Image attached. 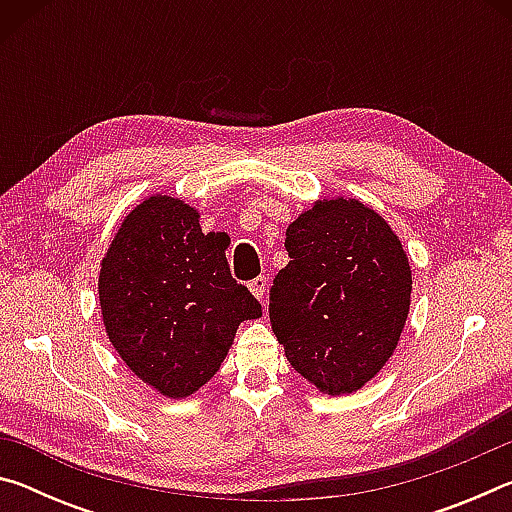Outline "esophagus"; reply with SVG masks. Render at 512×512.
Masks as SVG:
<instances>
[{
	"label": "esophagus",
	"instance_id": "obj_1",
	"mask_svg": "<svg viewBox=\"0 0 512 512\" xmlns=\"http://www.w3.org/2000/svg\"><path fill=\"white\" fill-rule=\"evenodd\" d=\"M248 287H250V291H253V296H255L257 300H264V296H266V287H268V280H266V277L259 275V277H255L253 282L248 284Z\"/></svg>",
	"mask_w": 512,
	"mask_h": 512
}]
</instances>
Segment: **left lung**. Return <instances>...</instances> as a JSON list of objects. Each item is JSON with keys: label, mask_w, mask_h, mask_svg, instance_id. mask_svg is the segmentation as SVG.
Listing matches in <instances>:
<instances>
[{"label": "left lung", "mask_w": 512, "mask_h": 512, "mask_svg": "<svg viewBox=\"0 0 512 512\" xmlns=\"http://www.w3.org/2000/svg\"><path fill=\"white\" fill-rule=\"evenodd\" d=\"M291 262L268 316L284 354L325 395L354 393L393 357L411 266L391 225L357 198H323L287 228Z\"/></svg>", "instance_id": "left-lung-1"}]
</instances>
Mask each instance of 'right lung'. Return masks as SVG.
Returning <instances> with one entry per match:
<instances>
[{
  "label": "right lung",
  "mask_w": 512,
  "mask_h": 512,
  "mask_svg": "<svg viewBox=\"0 0 512 512\" xmlns=\"http://www.w3.org/2000/svg\"><path fill=\"white\" fill-rule=\"evenodd\" d=\"M201 214L153 194L128 212L99 271L103 327L121 361L160 395L180 400L210 381L237 327L262 305L232 280L221 232Z\"/></svg>",
  "instance_id": "obj_1"
}]
</instances>
